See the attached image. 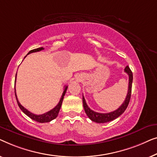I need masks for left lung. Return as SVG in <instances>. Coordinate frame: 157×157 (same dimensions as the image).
<instances>
[{
  "mask_svg": "<svg viewBox=\"0 0 157 157\" xmlns=\"http://www.w3.org/2000/svg\"><path fill=\"white\" fill-rule=\"evenodd\" d=\"M124 72L127 73L129 75V87H128V92L126 97L125 100L124 101L122 105L118 108L117 109L114 110L113 112H109V113H99L92 110L90 108L88 107L87 103H86L85 99L82 96V101H83V107L85 109V113L87 114L88 117H89L92 121L97 123H105L109 122L111 121L115 120L119 117L121 114L124 113L129 105L130 98H131V93H132V81H133V74L129 67V66H127L124 69Z\"/></svg>",
  "mask_w": 157,
  "mask_h": 157,
  "instance_id": "left-lung-1",
  "label": "left lung"
}]
</instances>
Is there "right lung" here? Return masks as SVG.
Instances as JSON below:
<instances>
[{
	"mask_svg": "<svg viewBox=\"0 0 157 157\" xmlns=\"http://www.w3.org/2000/svg\"><path fill=\"white\" fill-rule=\"evenodd\" d=\"M44 50V48L43 47L36 48V49L30 50V51L28 53V55L32 53V52L41 51V50ZM16 75H17V74H16ZM16 75H15V82H16ZM67 89V86H65V88H64L63 93V94H62V96H61V98H60V100H59V101L58 102V104H57V105L56 106V107L53 108V109H51V110H50V111H48V112H45V114H39V115H37V114H35L33 113H32V112H29L28 109H26L25 107H23V106L21 105V103H20L19 101L17 100V95H16V92H15V98H16L17 105H18L20 109H21L22 111H23L24 113L26 114V115L29 117L30 119H32L33 120L35 121V122H40V123H45V122H50V121L53 120L54 119H56L57 117V115H58L59 111V109H60V107H61L62 103H63V100L64 96H65V94L66 93Z\"/></svg>",
	"mask_w": 157,
	"mask_h": 157,
	"instance_id": "obj_1",
	"label": "right lung"
}]
</instances>
